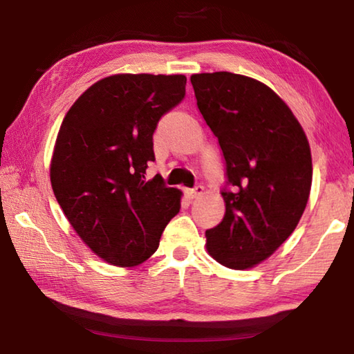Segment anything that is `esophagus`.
<instances>
[{"label":"esophagus","mask_w":354,"mask_h":354,"mask_svg":"<svg viewBox=\"0 0 354 354\" xmlns=\"http://www.w3.org/2000/svg\"><path fill=\"white\" fill-rule=\"evenodd\" d=\"M203 192H205V187H203V185H195L194 189H190V190H187L185 192V194L189 195V198H196V196H200Z\"/></svg>","instance_id":"1"}]
</instances>
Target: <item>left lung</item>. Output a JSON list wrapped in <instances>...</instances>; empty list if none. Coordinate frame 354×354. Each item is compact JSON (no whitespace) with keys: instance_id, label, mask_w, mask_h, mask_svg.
I'll use <instances>...</instances> for the list:
<instances>
[{"instance_id":"1","label":"left lung","mask_w":354,"mask_h":354,"mask_svg":"<svg viewBox=\"0 0 354 354\" xmlns=\"http://www.w3.org/2000/svg\"><path fill=\"white\" fill-rule=\"evenodd\" d=\"M190 82L226 164V212L206 231L207 253L245 270L273 254L301 218L313 184L309 142L266 84L230 71L192 75Z\"/></svg>"}]
</instances>
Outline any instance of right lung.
<instances>
[{
	"label": "right lung",
	"instance_id": "obj_1",
	"mask_svg": "<svg viewBox=\"0 0 354 354\" xmlns=\"http://www.w3.org/2000/svg\"><path fill=\"white\" fill-rule=\"evenodd\" d=\"M184 75H113L95 82L65 115L51 187L84 243L118 267L145 262L181 207V192L145 181L159 120L181 103Z\"/></svg>",
	"mask_w": 354,
	"mask_h": 354
}]
</instances>
